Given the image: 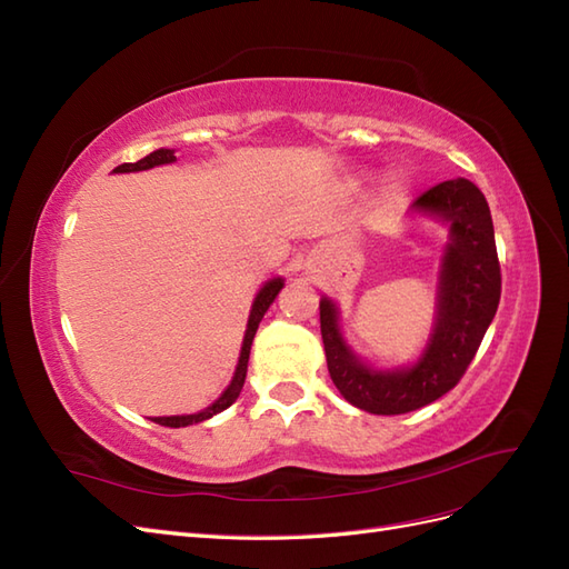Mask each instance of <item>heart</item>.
I'll use <instances>...</instances> for the list:
<instances>
[{"label":"heart","mask_w":569,"mask_h":569,"mask_svg":"<svg viewBox=\"0 0 569 569\" xmlns=\"http://www.w3.org/2000/svg\"><path fill=\"white\" fill-rule=\"evenodd\" d=\"M412 192V176L403 168L389 170V173L380 180L375 189V209L382 216H391L396 211L403 209V203L408 201Z\"/></svg>","instance_id":"heart-1"}]
</instances>
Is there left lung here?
Here are the masks:
<instances>
[{"label": "left lung", "instance_id": "obj_1", "mask_svg": "<svg viewBox=\"0 0 569 569\" xmlns=\"http://www.w3.org/2000/svg\"><path fill=\"white\" fill-rule=\"evenodd\" d=\"M408 216L449 228L439 258L432 330L412 363H368L343 337L339 306L330 297L320 299L327 370L343 399L372 416H401L451 391L475 358L501 299L491 211L477 184L465 178L446 180L412 201Z\"/></svg>", "mask_w": 569, "mask_h": 569}]
</instances>
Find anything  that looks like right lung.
I'll return each instance as SVG.
<instances>
[{"label": "right lung", "mask_w": 569, "mask_h": 569, "mask_svg": "<svg viewBox=\"0 0 569 569\" xmlns=\"http://www.w3.org/2000/svg\"><path fill=\"white\" fill-rule=\"evenodd\" d=\"M176 149H157L147 153L144 159H140L137 163H123L113 168V173H140V170H149V168H157V166H168V163H176ZM284 287V278H270L268 282L261 284V289L256 291L253 297V303H251V311H249V320H247V330H244V339H242V351H239V360H237V368H234V375L232 380L228 385V389L222 391L218 399L206 406L203 410L199 412H189V416H163V418H149L157 425H166V427H187V425H197V422H203L209 420L213 416H218V412H222L226 408H230L234 401L239 391H242L244 387V380H247V366H249V353H251V343H253V337H256V330L258 325H261L263 316L268 308L272 306V301L278 299V295Z\"/></svg>", "instance_id": "1"}]
</instances>
